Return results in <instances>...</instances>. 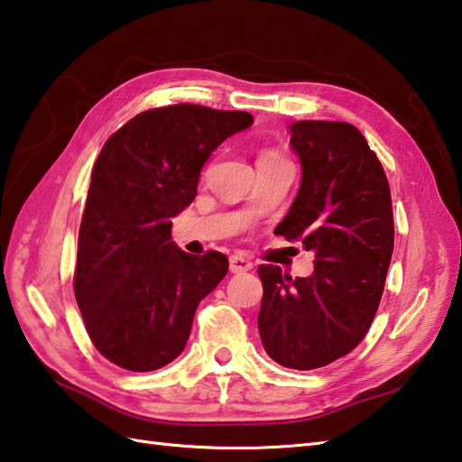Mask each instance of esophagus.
Here are the masks:
<instances>
[{
	"label": "esophagus",
	"mask_w": 462,
	"mask_h": 462,
	"mask_svg": "<svg viewBox=\"0 0 462 462\" xmlns=\"http://www.w3.org/2000/svg\"><path fill=\"white\" fill-rule=\"evenodd\" d=\"M229 269H231V273H247L253 269V263L241 255H233L229 259Z\"/></svg>",
	"instance_id": "obj_1"
}]
</instances>
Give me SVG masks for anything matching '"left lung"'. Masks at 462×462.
<instances>
[{
  "label": "left lung",
  "instance_id": "obj_1",
  "mask_svg": "<svg viewBox=\"0 0 462 462\" xmlns=\"http://www.w3.org/2000/svg\"><path fill=\"white\" fill-rule=\"evenodd\" d=\"M300 185L275 233L313 251L315 271L291 279L261 265V343L287 369L325 366L363 341L393 257V205L383 165L343 121L291 125Z\"/></svg>",
  "mask_w": 462,
  "mask_h": 462
}]
</instances>
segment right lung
<instances>
[{
	"instance_id": "1",
	"label": "right lung",
	"mask_w": 462,
	"mask_h": 462,
	"mask_svg": "<svg viewBox=\"0 0 462 462\" xmlns=\"http://www.w3.org/2000/svg\"><path fill=\"white\" fill-rule=\"evenodd\" d=\"M251 125L247 111L179 103L139 113L103 145L81 217L75 299L111 363L145 373L183 353L197 305L229 259L179 249L171 219L195 199L215 149Z\"/></svg>"
}]
</instances>
